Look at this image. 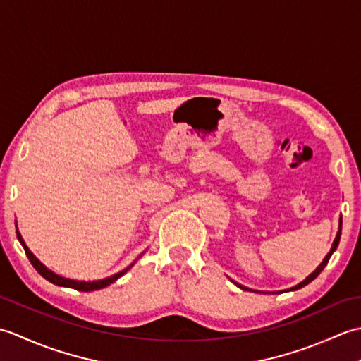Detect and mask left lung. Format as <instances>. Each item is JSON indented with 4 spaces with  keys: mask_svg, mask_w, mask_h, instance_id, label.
<instances>
[{
    "mask_svg": "<svg viewBox=\"0 0 361 361\" xmlns=\"http://www.w3.org/2000/svg\"><path fill=\"white\" fill-rule=\"evenodd\" d=\"M341 224H343V220H341V217H340V225H338V233H336V237H335V240H334V243H332V248H331V251L327 252V256L324 257V260L323 262L319 264V267L317 268L315 271H313L312 274H309L307 278H305L302 282H299L298 286H295V287H291V288H288V290H298V288H302L304 286H307V283H310L313 279L315 278H318V274L324 270V267L327 265V262H329V259H331V256L334 255V251L336 250V247H338V243H340V237H341ZM237 287H240L242 290H250V291H252L251 288H247V287H243V286H240V283H237V282H234ZM288 290H283V291H288Z\"/></svg>",
    "mask_w": 361,
    "mask_h": 361,
    "instance_id": "left-lung-1",
    "label": "left lung"
}]
</instances>
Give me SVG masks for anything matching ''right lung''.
<instances>
[{
    "mask_svg": "<svg viewBox=\"0 0 361 361\" xmlns=\"http://www.w3.org/2000/svg\"><path fill=\"white\" fill-rule=\"evenodd\" d=\"M17 237H18V240H20V243L23 245V248H25V251H26V256H27V259L30 260V264L34 265V268L35 270L40 273L43 278L46 279V281H49V282H52V283H56V286H60V287H68V288H75V290H79V291H93V290H99V288H104V287H106V286H110V283H113L114 281L116 279H119L122 274H126L130 268L133 267V264L130 265V267H127L126 270H122V271H119V273H116V274H113V276H110V278H105V279H101V281H90V282H85V281H74V279H68V278H62V276H59V274H56L54 271H51V270H48V268H46L40 260H38L32 252H30V250L27 248V245L25 243V240H23V237H21V234H20V231L17 229Z\"/></svg>",
    "mask_w": 361,
    "mask_h": 361,
    "instance_id": "right-lung-1",
    "label": "right lung"
}]
</instances>
